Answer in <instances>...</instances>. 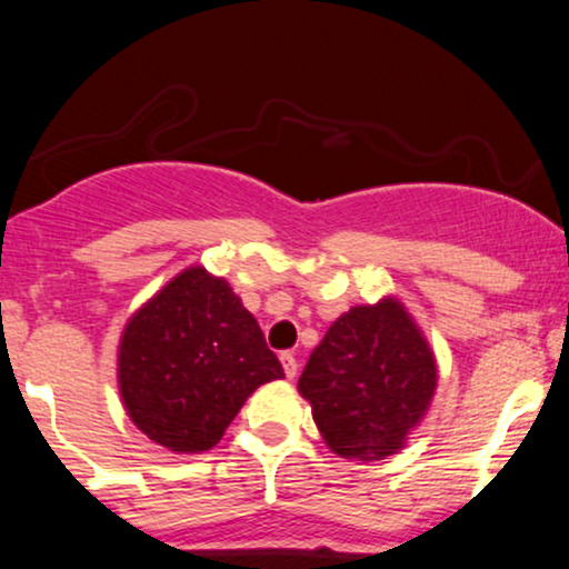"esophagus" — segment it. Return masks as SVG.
I'll return each instance as SVG.
<instances>
[{
    "instance_id": "esophagus-1",
    "label": "esophagus",
    "mask_w": 569,
    "mask_h": 569,
    "mask_svg": "<svg viewBox=\"0 0 569 569\" xmlns=\"http://www.w3.org/2000/svg\"><path fill=\"white\" fill-rule=\"evenodd\" d=\"M280 363H283V371H286V377H289V380H293V377H297V369H299V363H297V356H293V352H280Z\"/></svg>"
}]
</instances>
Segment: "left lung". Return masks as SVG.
Returning <instances> with one entry per match:
<instances>
[{
  "mask_svg": "<svg viewBox=\"0 0 569 569\" xmlns=\"http://www.w3.org/2000/svg\"><path fill=\"white\" fill-rule=\"evenodd\" d=\"M433 390V352L393 299L337 318L299 377L326 443L339 457L367 462L403 447Z\"/></svg>",
  "mask_w": 569,
  "mask_h": 569,
  "instance_id": "1",
  "label": "left lung"
}]
</instances>
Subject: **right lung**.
<instances>
[{
	"label": "right lung",
	"mask_w": 569,
	"mask_h": 569,
	"mask_svg": "<svg viewBox=\"0 0 569 569\" xmlns=\"http://www.w3.org/2000/svg\"><path fill=\"white\" fill-rule=\"evenodd\" d=\"M117 367L130 420L171 452L211 449L246 398L283 377L230 283L202 267L181 272L130 318Z\"/></svg>",
	"instance_id": "1"
}]
</instances>
